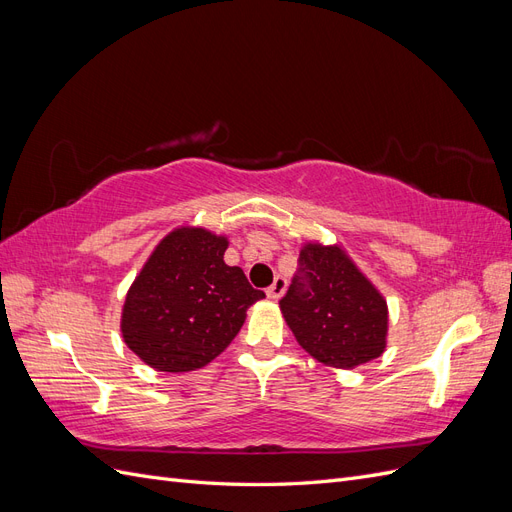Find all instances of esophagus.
Wrapping results in <instances>:
<instances>
[{
    "mask_svg": "<svg viewBox=\"0 0 512 512\" xmlns=\"http://www.w3.org/2000/svg\"><path fill=\"white\" fill-rule=\"evenodd\" d=\"M284 290H286V280H284V277L277 275L275 282L267 288V297L273 299V301H277V299H280L282 294H284Z\"/></svg>",
    "mask_w": 512,
    "mask_h": 512,
    "instance_id": "1",
    "label": "esophagus"
}]
</instances>
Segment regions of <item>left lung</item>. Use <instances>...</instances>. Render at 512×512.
<instances>
[{"instance_id": "left-lung-1", "label": "left lung", "mask_w": 512, "mask_h": 512, "mask_svg": "<svg viewBox=\"0 0 512 512\" xmlns=\"http://www.w3.org/2000/svg\"><path fill=\"white\" fill-rule=\"evenodd\" d=\"M299 262V273L280 301L299 346L337 369L378 359L389 335V307L382 292L342 245L307 241Z\"/></svg>"}]
</instances>
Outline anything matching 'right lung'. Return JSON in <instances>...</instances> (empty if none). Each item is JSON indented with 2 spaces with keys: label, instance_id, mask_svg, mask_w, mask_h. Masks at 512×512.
Here are the masks:
<instances>
[{
  "label": "right lung",
  "instance_id": "obj_1",
  "mask_svg": "<svg viewBox=\"0 0 512 512\" xmlns=\"http://www.w3.org/2000/svg\"><path fill=\"white\" fill-rule=\"evenodd\" d=\"M228 237L179 226L156 245L121 309L126 346L168 374L211 363L237 337L247 307L265 297L239 267H228Z\"/></svg>",
  "mask_w": 512,
  "mask_h": 512
}]
</instances>
